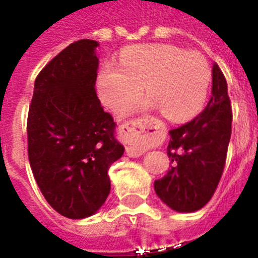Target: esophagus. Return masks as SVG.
<instances>
[{"mask_svg": "<svg viewBox=\"0 0 258 258\" xmlns=\"http://www.w3.org/2000/svg\"><path fill=\"white\" fill-rule=\"evenodd\" d=\"M144 130L145 123L139 119L128 120L119 127L120 138L126 142V151L128 156L138 157L145 152V147L140 142Z\"/></svg>", "mask_w": 258, "mask_h": 258, "instance_id": "esophagus-1", "label": "esophagus"}]
</instances>
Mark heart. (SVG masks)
<instances>
[{"instance_id": "heart-1", "label": "heart", "mask_w": 258, "mask_h": 258, "mask_svg": "<svg viewBox=\"0 0 258 258\" xmlns=\"http://www.w3.org/2000/svg\"><path fill=\"white\" fill-rule=\"evenodd\" d=\"M212 71L208 61L196 51L166 44L136 45L124 49L119 64L106 62L96 78L100 101L110 109L120 106L142 93L140 101L126 104L120 114L142 109H158L172 122L196 115L205 104Z\"/></svg>"}]
</instances>
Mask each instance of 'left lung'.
I'll list each match as a JSON object with an SVG mask.
<instances>
[{"instance_id": "8db88e82", "label": "left lung", "mask_w": 258, "mask_h": 258, "mask_svg": "<svg viewBox=\"0 0 258 258\" xmlns=\"http://www.w3.org/2000/svg\"><path fill=\"white\" fill-rule=\"evenodd\" d=\"M232 111L227 83L213 64L212 97L191 122L169 132L171 169L154 180V191L167 207L180 213L201 209L216 192L231 138Z\"/></svg>"}]
</instances>
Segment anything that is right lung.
I'll return each instance as SVG.
<instances>
[{
	"label": "right lung",
	"instance_id": "obj_1",
	"mask_svg": "<svg viewBox=\"0 0 258 258\" xmlns=\"http://www.w3.org/2000/svg\"><path fill=\"white\" fill-rule=\"evenodd\" d=\"M95 40L64 48L35 80L28 111V158L40 191L70 219L93 216L110 194L109 167L123 156L115 122L96 93Z\"/></svg>",
	"mask_w": 258,
	"mask_h": 258
}]
</instances>
